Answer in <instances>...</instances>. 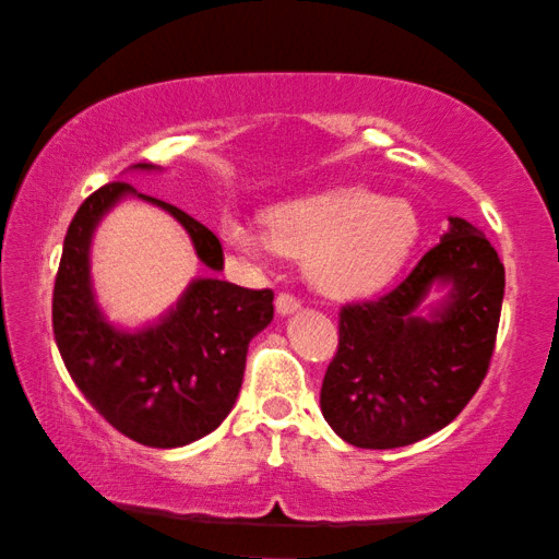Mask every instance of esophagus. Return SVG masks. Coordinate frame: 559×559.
<instances>
[{
	"label": "esophagus",
	"instance_id": "esophagus-1",
	"mask_svg": "<svg viewBox=\"0 0 559 559\" xmlns=\"http://www.w3.org/2000/svg\"><path fill=\"white\" fill-rule=\"evenodd\" d=\"M274 307H277L280 314H292L301 307V301L295 295H289V292H280L277 299H274Z\"/></svg>",
	"mask_w": 559,
	"mask_h": 559
}]
</instances>
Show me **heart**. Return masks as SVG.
I'll return each mask as SVG.
<instances>
[{
  "label": "heart",
  "instance_id": "1",
  "mask_svg": "<svg viewBox=\"0 0 559 559\" xmlns=\"http://www.w3.org/2000/svg\"><path fill=\"white\" fill-rule=\"evenodd\" d=\"M219 230L245 258H267L277 250L305 258L319 289L352 297L393 277L416 240L418 223L406 200L349 188L274 207L267 225L225 213Z\"/></svg>",
  "mask_w": 559,
  "mask_h": 559
}]
</instances>
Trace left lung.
Here are the masks:
<instances>
[{"mask_svg": "<svg viewBox=\"0 0 559 559\" xmlns=\"http://www.w3.org/2000/svg\"><path fill=\"white\" fill-rule=\"evenodd\" d=\"M433 281L452 297L433 320L415 317ZM506 267L478 227L451 230L406 277L340 309V346L322 383V414L356 448H401L441 431L468 406L490 369Z\"/></svg>", "mask_w": 559, "mask_h": 559, "instance_id": "1", "label": "left lung"}]
</instances>
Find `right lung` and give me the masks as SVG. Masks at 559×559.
Masks as SVG:
<instances>
[{"instance_id":"right-lung-1","label":"right lung","mask_w":559,"mask_h":559,"mask_svg":"<svg viewBox=\"0 0 559 559\" xmlns=\"http://www.w3.org/2000/svg\"><path fill=\"white\" fill-rule=\"evenodd\" d=\"M131 193L123 180L106 182L73 215L53 280V340L73 383L116 431L151 448H178L213 433L230 414L247 346L272 322L274 292L195 280L160 324L139 334L106 324L91 295V233L118 198ZM139 198L168 210L193 237L198 258L223 270V245L205 225L158 198Z\"/></svg>"}]
</instances>
